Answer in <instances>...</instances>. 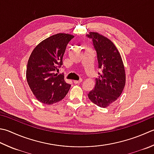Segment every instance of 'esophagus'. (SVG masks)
Returning a JSON list of instances; mask_svg holds the SVG:
<instances>
[{"mask_svg": "<svg viewBox=\"0 0 154 154\" xmlns=\"http://www.w3.org/2000/svg\"><path fill=\"white\" fill-rule=\"evenodd\" d=\"M81 81H82V79H79V81H73V83L74 84H78V83H80Z\"/></svg>", "mask_w": 154, "mask_h": 154, "instance_id": "esophagus-1", "label": "esophagus"}]
</instances>
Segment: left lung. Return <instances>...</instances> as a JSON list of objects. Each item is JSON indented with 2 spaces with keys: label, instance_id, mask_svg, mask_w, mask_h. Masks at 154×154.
<instances>
[{
  "label": "left lung",
  "instance_id": "8db88e82",
  "mask_svg": "<svg viewBox=\"0 0 154 154\" xmlns=\"http://www.w3.org/2000/svg\"><path fill=\"white\" fill-rule=\"evenodd\" d=\"M93 41L97 55L100 76L95 79V87L88 97L100 107H107L116 101L125 85V71L122 56L116 45L109 38L96 32L87 35Z\"/></svg>",
  "mask_w": 154,
  "mask_h": 154
}]
</instances>
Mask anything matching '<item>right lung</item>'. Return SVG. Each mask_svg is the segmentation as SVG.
<instances>
[{"instance_id": "1", "label": "right lung", "mask_w": 154, "mask_h": 154, "mask_svg": "<svg viewBox=\"0 0 154 154\" xmlns=\"http://www.w3.org/2000/svg\"><path fill=\"white\" fill-rule=\"evenodd\" d=\"M73 35L58 33L45 39L33 49L26 71L27 83L38 101L52 105L67 94L71 85L63 75L55 73L63 64L67 45Z\"/></svg>"}]
</instances>
